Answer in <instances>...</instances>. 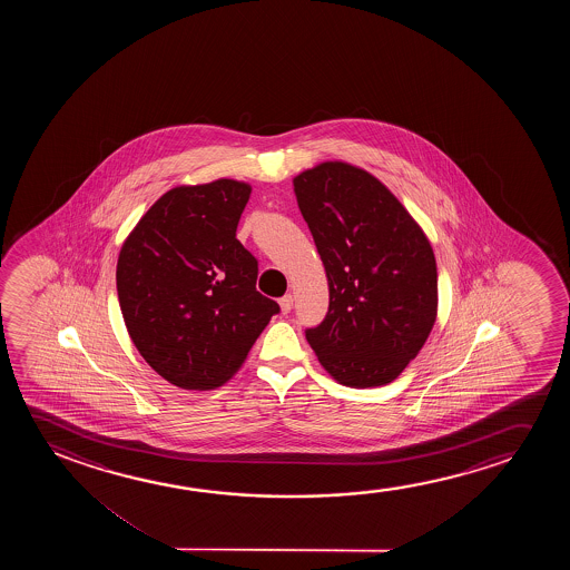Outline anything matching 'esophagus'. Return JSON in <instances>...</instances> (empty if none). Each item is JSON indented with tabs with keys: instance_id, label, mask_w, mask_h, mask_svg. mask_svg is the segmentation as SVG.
I'll return each instance as SVG.
<instances>
[{
	"instance_id": "obj_1",
	"label": "esophagus",
	"mask_w": 570,
	"mask_h": 570,
	"mask_svg": "<svg viewBox=\"0 0 570 570\" xmlns=\"http://www.w3.org/2000/svg\"><path fill=\"white\" fill-rule=\"evenodd\" d=\"M278 304H281L282 313L286 315V313L292 312V305H294V297H292V294H286V296L281 297V299H278Z\"/></svg>"
}]
</instances>
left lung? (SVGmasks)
I'll use <instances>...</instances> for the list:
<instances>
[{"label":"left lung","instance_id":"obj_1","mask_svg":"<svg viewBox=\"0 0 570 570\" xmlns=\"http://www.w3.org/2000/svg\"><path fill=\"white\" fill-rule=\"evenodd\" d=\"M294 193L328 282L327 315L307 343L343 385L393 382L436 321L429 237L382 180L344 161L299 173Z\"/></svg>","mask_w":570,"mask_h":570}]
</instances>
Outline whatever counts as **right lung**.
I'll use <instances>...</instances> for the list:
<instances>
[{
  "label": "right lung",
  "mask_w": 570,
  "mask_h": 570,
  "mask_svg": "<svg viewBox=\"0 0 570 570\" xmlns=\"http://www.w3.org/2000/svg\"><path fill=\"white\" fill-rule=\"evenodd\" d=\"M250 185L218 179L165 193L118 255L128 335L164 380L214 390L242 367L278 304L257 292V258L235 237Z\"/></svg>",
  "instance_id": "right-lung-1"
}]
</instances>
